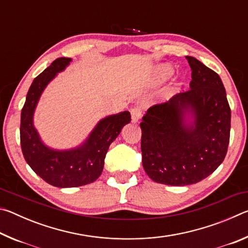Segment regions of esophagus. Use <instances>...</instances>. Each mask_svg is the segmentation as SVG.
I'll return each mask as SVG.
<instances>
[{
  "mask_svg": "<svg viewBox=\"0 0 248 248\" xmlns=\"http://www.w3.org/2000/svg\"><path fill=\"white\" fill-rule=\"evenodd\" d=\"M131 118L133 123H137V121H139L141 116H142V112H143V106L142 105H137V106H134L133 108H131Z\"/></svg>",
  "mask_w": 248,
  "mask_h": 248,
  "instance_id": "esophagus-1",
  "label": "esophagus"
}]
</instances>
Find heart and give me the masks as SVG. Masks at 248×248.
Masks as SVG:
<instances>
[{"mask_svg": "<svg viewBox=\"0 0 248 248\" xmlns=\"http://www.w3.org/2000/svg\"><path fill=\"white\" fill-rule=\"evenodd\" d=\"M171 74H173V70L169 68V66H163V68L158 69L157 71V78L159 81H165Z\"/></svg>", "mask_w": 248, "mask_h": 248, "instance_id": "heart-1", "label": "heart"}]
</instances>
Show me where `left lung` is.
<instances>
[{"label": "left lung", "mask_w": 248, "mask_h": 248, "mask_svg": "<svg viewBox=\"0 0 248 248\" xmlns=\"http://www.w3.org/2000/svg\"><path fill=\"white\" fill-rule=\"evenodd\" d=\"M189 90L150 107L140 127L142 164L158 184L186 186L215 171L228 152L231 109L215 71L194 57Z\"/></svg>", "instance_id": "obj_1"}]
</instances>
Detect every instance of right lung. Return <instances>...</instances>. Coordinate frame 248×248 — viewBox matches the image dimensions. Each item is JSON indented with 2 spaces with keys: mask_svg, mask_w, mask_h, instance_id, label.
Instances as JSON below:
<instances>
[{
  "mask_svg": "<svg viewBox=\"0 0 248 248\" xmlns=\"http://www.w3.org/2000/svg\"><path fill=\"white\" fill-rule=\"evenodd\" d=\"M71 61V58H59L33 79L20 114V145L27 164L45 182L59 188L95 182L103 171L109 145L119 136L124 125L131 121L130 112L123 111L100 120L78 148L61 151L45 145L33 127V112L46 86Z\"/></svg>",
  "mask_w": 248,
  "mask_h": 248,
  "instance_id": "right-lung-1",
  "label": "right lung"
}]
</instances>
